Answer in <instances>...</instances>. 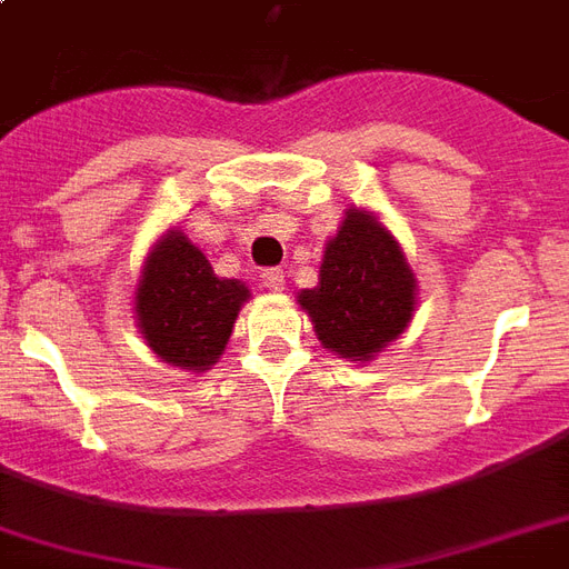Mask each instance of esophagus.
<instances>
[{"mask_svg": "<svg viewBox=\"0 0 569 569\" xmlns=\"http://www.w3.org/2000/svg\"><path fill=\"white\" fill-rule=\"evenodd\" d=\"M262 283H266V289H271V292H283L286 274L280 268H266V271H262Z\"/></svg>", "mask_w": 569, "mask_h": 569, "instance_id": "1", "label": "esophagus"}]
</instances>
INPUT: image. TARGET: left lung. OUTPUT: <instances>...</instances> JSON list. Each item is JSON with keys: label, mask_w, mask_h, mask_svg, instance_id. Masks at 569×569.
Segmentation results:
<instances>
[{"label": "left lung", "mask_w": 569, "mask_h": 569, "mask_svg": "<svg viewBox=\"0 0 569 569\" xmlns=\"http://www.w3.org/2000/svg\"><path fill=\"white\" fill-rule=\"evenodd\" d=\"M298 303L328 352L367 363L415 319L418 277L379 214L349 206L325 244L319 283Z\"/></svg>", "instance_id": "left-lung-1"}]
</instances>
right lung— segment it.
<instances>
[{
    "label": "right lung",
    "mask_w": 569,
    "mask_h": 569,
    "mask_svg": "<svg viewBox=\"0 0 569 569\" xmlns=\"http://www.w3.org/2000/svg\"><path fill=\"white\" fill-rule=\"evenodd\" d=\"M250 289L217 277L208 256L184 229L169 227L142 262L133 313L142 340L160 361L188 372H206L227 349Z\"/></svg>",
    "instance_id": "add662e5"
}]
</instances>
